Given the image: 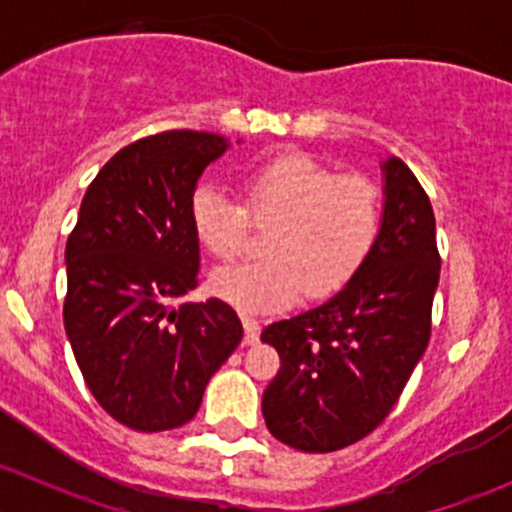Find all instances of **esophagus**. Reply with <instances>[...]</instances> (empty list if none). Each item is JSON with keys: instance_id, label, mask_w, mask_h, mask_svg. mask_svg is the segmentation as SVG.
<instances>
[{"instance_id": "esophagus-1", "label": "esophagus", "mask_w": 512, "mask_h": 512, "mask_svg": "<svg viewBox=\"0 0 512 512\" xmlns=\"http://www.w3.org/2000/svg\"><path fill=\"white\" fill-rule=\"evenodd\" d=\"M242 327H245V344H255L260 339V322L252 317H242Z\"/></svg>"}]
</instances>
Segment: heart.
Masks as SVG:
<instances>
[{"instance_id":"heart-1","label":"heart","mask_w":512,"mask_h":512,"mask_svg":"<svg viewBox=\"0 0 512 512\" xmlns=\"http://www.w3.org/2000/svg\"><path fill=\"white\" fill-rule=\"evenodd\" d=\"M250 223L272 227L265 260L223 267L210 287L247 314L287 309L302 292L329 297L366 265L381 232V198L359 175H337L309 156H280L242 180V205L203 185L190 198V225L218 260H235Z\"/></svg>"}]
</instances>
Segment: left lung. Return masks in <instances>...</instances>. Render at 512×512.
<instances>
[{"label": "left lung", "mask_w": 512, "mask_h": 512, "mask_svg": "<svg viewBox=\"0 0 512 512\" xmlns=\"http://www.w3.org/2000/svg\"><path fill=\"white\" fill-rule=\"evenodd\" d=\"M381 173L384 215L366 265L324 304L262 332L280 354L262 416L297 451H339L369 436L431 339L441 275L431 200L401 158L384 160Z\"/></svg>", "instance_id": "obj_1"}]
</instances>
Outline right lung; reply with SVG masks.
<instances>
[{"mask_svg":"<svg viewBox=\"0 0 512 512\" xmlns=\"http://www.w3.org/2000/svg\"><path fill=\"white\" fill-rule=\"evenodd\" d=\"M225 151L223 136L203 131L121 148L86 190L66 242V337L101 409L133 431L188 423L242 342L223 299L175 304L198 287L190 198Z\"/></svg>","mask_w":512,"mask_h":512,"instance_id":"add662e5","label":"right lung"}]
</instances>
